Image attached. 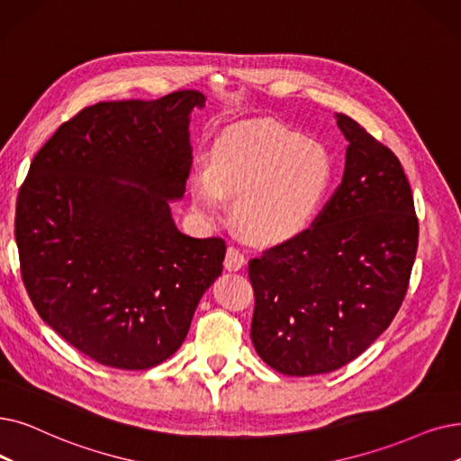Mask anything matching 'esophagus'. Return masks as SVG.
<instances>
[{
  "label": "esophagus",
  "instance_id": "obj_1",
  "mask_svg": "<svg viewBox=\"0 0 461 461\" xmlns=\"http://www.w3.org/2000/svg\"><path fill=\"white\" fill-rule=\"evenodd\" d=\"M245 266H247L245 254H243L241 250H239V249H235V247H230L228 252H226L224 267H226L228 271H239V269L245 267Z\"/></svg>",
  "mask_w": 461,
  "mask_h": 461
}]
</instances>
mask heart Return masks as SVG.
Segmentation results:
<instances>
[{"instance_id": "heart-1", "label": "heart", "mask_w": 461, "mask_h": 461, "mask_svg": "<svg viewBox=\"0 0 461 461\" xmlns=\"http://www.w3.org/2000/svg\"><path fill=\"white\" fill-rule=\"evenodd\" d=\"M333 162L324 145L275 122L252 120L228 128L211 150V167L192 175L195 211L224 212L237 197L235 220L259 245H278L305 231L331 186Z\"/></svg>"}]
</instances>
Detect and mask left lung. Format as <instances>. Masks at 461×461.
Listing matches in <instances>:
<instances>
[{"label":"left lung","instance_id":"obj_1","mask_svg":"<svg viewBox=\"0 0 461 461\" xmlns=\"http://www.w3.org/2000/svg\"><path fill=\"white\" fill-rule=\"evenodd\" d=\"M343 181L311 228L249 262L250 337L290 376L330 373L373 345L402 307L418 218L397 156L347 114Z\"/></svg>","mask_w":461,"mask_h":461}]
</instances>
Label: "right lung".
<instances>
[{
	"label": "right lung",
	"mask_w": 461,
	"mask_h": 461,
	"mask_svg": "<svg viewBox=\"0 0 461 461\" xmlns=\"http://www.w3.org/2000/svg\"><path fill=\"white\" fill-rule=\"evenodd\" d=\"M205 95L102 102L64 122L16 197L23 283L39 316L97 364L149 369L183 345L226 243L176 230L192 167L190 113ZM135 184V187L120 185Z\"/></svg>",
	"instance_id": "1"
}]
</instances>
